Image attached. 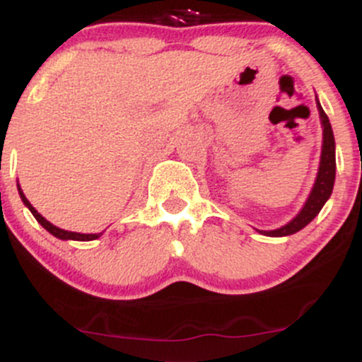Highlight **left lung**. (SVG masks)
Segmentation results:
<instances>
[{
    "label": "left lung",
    "mask_w": 362,
    "mask_h": 362,
    "mask_svg": "<svg viewBox=\"0 0 362 362\" xmlns=\"http://www.w3.org/2000/svg\"><path fill=\"white\" fill-rule=\"evenodd\" d=\"M318 113H320V122L322 127H324V141H322V156H320V168H318L317 180H315L313 189L310 192V198L304 203L303 210L290 221L285 226L278 228V230H269V231H259V233L267 235V237H286V235L297 233L299 230H303L304 226L311 223L315 217L318 216V212L322 210V206L325 205V202L329 199V196L332 194V187H334V178H336V152H334V134H332L331 122H329L327 115L322 110L320 103L317 100Z\"/></svg>",
    "instance_id": "left-lung-1"
}]
</instances>
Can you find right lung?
<instances>
[{
	"label": "right lung",
	"instance_id": "add662e5",
	"mask_svg": "<svg viewBox=\"0 0 362 362\" xmlns=\"http://www.w3.org/2000/svg\"><path fill=\"white\" fill-rule=\"evenodd\" d=\"M17 189H19L21 199H23L24 205H26L28 209H30V212L33 214L35 219H37L38 223H40L42 226H44L45 230L49 231V233L54 235L56 238H62V240H95V238H99L100 235H103V233H76V231H66V230H62V228L54 226V224L49 223V221L45 219V217H42L40 214H38L37 210H35V206L31 205L30 202H28L26 196H24V192H23V189L19 187V184H17Z\"/></svg>",
	"mask_w": 362,
	"mask_h": 362
}]
</instances>
